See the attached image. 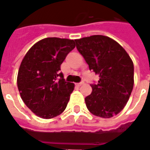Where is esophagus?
Returning a JSON list of instances; mask_svg holds the SVG:
<instances>
[{
  "mask_svg": "<svg viewBox=\"0 0 150 150\" xmlns=\"http://www.w3.org/2000/svg\"><path fill=\"white\" fill-rule=\"evenodd\" d=\"M84 85V82H80V83H77V85L78 86H81V85Z\"/></svg>",
  "mask_w": 150,
  "mask_h": 150,
  "instance_id": "34e87169",
  "label": "esophagus"
}]
</instances>
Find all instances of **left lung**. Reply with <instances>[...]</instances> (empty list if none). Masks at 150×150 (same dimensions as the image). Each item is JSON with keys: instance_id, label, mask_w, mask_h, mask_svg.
Listing matches in <instances>:
<instances>
[{"instance_id": "8db88e82", "label": "left lung", "mask_w": 150, "mask_h": 150, "mask_svg": "<svg viewBox=\"0 0 150 150\" xmlns=\"http://www.w3.org/2000/svg\"><path fill=\"white\" fill-rule=\"evenodd\" d=\"M76 48L90 70L100 80L92 84V92L85 97L91 114L111 118L124 109L134 87V64L125 50L108 36L96 35L75 40Z\"/></svg>"}]
</instances>
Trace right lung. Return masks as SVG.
I'll return each instance as SVG.
<instances>
[{"mask_svg":"<svg viewBox=\"0 0 150 150\" xmlns=\"http://www.w3.org/2000/svg\"><path fill=\"white\" fill-rule=\"evenodd\" d=\"M75 47V40L49 37L29 50L20 65L17 86L30 110L43 119H51L65 110L75 85L66 82L60 65Z\"/></svg>","mask_w":150,"mask_h":150,"instance_id":"add662e5","label":"right lung"}]
</instances>
